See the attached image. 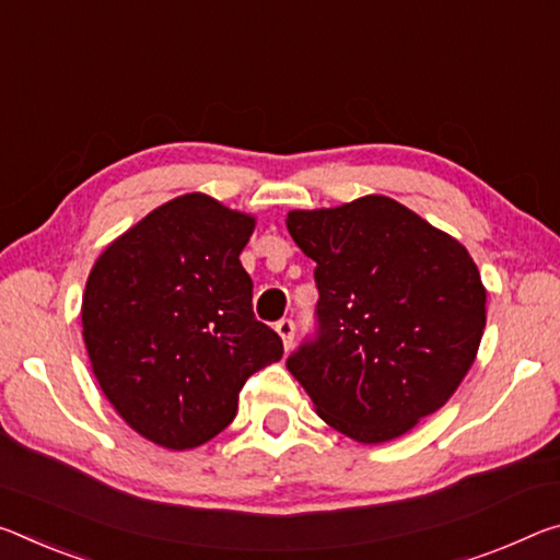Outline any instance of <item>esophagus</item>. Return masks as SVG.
I'll return each instance as SVG.
<instances>
[{
	"label": "esophagus",
	"mask_w": 560,
	"mask_h": 560,
	"mask_svg": "<svg viewBox=\"0 0 560 560\" xmlns=\"http://www.w3.org/2000/svg\"><path fill=\"white\" fill-rule=\"evenodd\" d=\"M294 331H296V326L291 318H281V322L277 324V334L281 336L283 349H291V343H294Z\"/></svg>",
	"instance_id": "34e87169"
}]
</instances>
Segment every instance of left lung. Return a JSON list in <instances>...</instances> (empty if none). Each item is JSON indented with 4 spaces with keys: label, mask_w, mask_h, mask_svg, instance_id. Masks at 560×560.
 Masks as SVG:
<instances>
[{
    "label": "left lung",
    "mask_w": 560,
    "mask_h": 560,
    "mask_svg": "<svg viewBox=\"0 0 560 560\" xmlns=\"http://www.w3.org/2000/svg\"><path fill=\"white\" fill-rule=\"evenodd\" d=\"M287 229L316 261L318 289L316 336L287 369L343 436H404L454 396L476 359L486 289L471 254L378 194L289 211Z\"/></svg>",
    "instance_id": "left-lung-1"
}]
</instances>
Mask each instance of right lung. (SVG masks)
<instances>
[{
  "label": "right lung",
  "instance_id": "1",
  "mask_svg": "<svg viewBox=\"0 0 560 560\" xmlns=\"http://www.w3.org/2000/svg\"><path fill=\"white\" fill-rule=\"evenodd\" d=\"M254 224L207 194H184L106 246L89 273L92 371L156 446L214 439L234 421L246 378L283 357L279 334L254 318V283L238 261Z\"/></svg>",
  "mask_w": 560,
  "mask_h": 560
}]
</instances>
